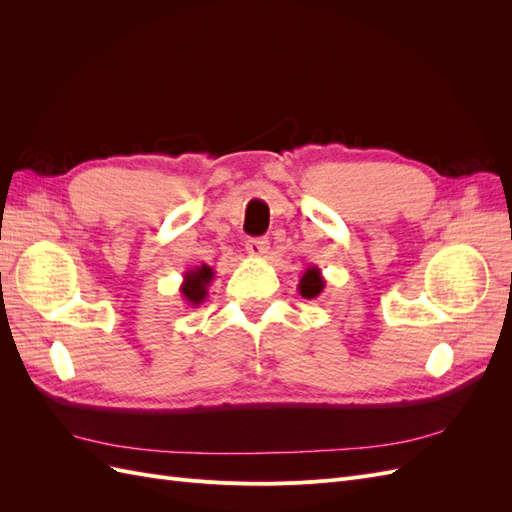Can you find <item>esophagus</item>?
<instances>
[{
  "mask_svg": "<svg viewBox=\"0 0 512 512\" xmlns=\"http://www.w3.org/2000/svg\"><path fill=\"white\" fill-rule=\"evenodd\" d=\"M245 252L252 258H262L265 254H269V241L267 239H247Z\"/></svg>",
  "mask_w": 512,
  "mask_h": 512,
  "instance_id": "obj_1",
  "label": "esophagus"
}]
</instances>
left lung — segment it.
Wrapping results in <instances>:
<instances>
[{
  "label": "left lung",
  "mask_w": 512,
  "mask_h": 512,
  "mask_svg": "<svg viewBox=\"0 0 512 512\" xmlns=\"http://www.w3.org/2000/svg\"><path fill=\"white\" fill-rule=\"evenodd\" d=\"M324 286H327V282H324L322 271L318 267H307L305 273L301 275L297 290L301 292V297H305V299H316V297H320V292L324 290Z\"/></svg>",
  "instance_id": "left-lung-1"
}]
</instances>
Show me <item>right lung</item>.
<instances>
[{"label": "right lung", "mask_w": 512, "mask_h": 512, "mask_svg": "<svg viewBox=\"0 0 512 512\" xmlns=\"http://www.w3.org/2000/svg\"><path fill=\"white\" fill-rule=\"evenodd\" d=\"M213 277H215V271L209 265H198V267H192L185 271L181 288H179L183 301L190 307H198L207 299V294H209L207 290L213 282Z\"/></svg>", "instance_id": "1"}]
</instances>
